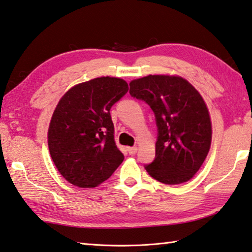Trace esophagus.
Instances as JSON below:
<instances>
[{
	"instance_id": "34e87169",
	"label": "esophagus",
	"mask_w": 252,
	"mask_h": 252,
	"mask_svg": "<svg viewBox=\"0 0 252 252\" xmlns=\"http://www.w3.org/2000/svg\"><path fill=\"white\" fill-rule=\"evenodd\" d=\"M127 152H129L130 155H134L137 152V147L136 146H132V147H127Z\"/></svg>"
}]
</instances>
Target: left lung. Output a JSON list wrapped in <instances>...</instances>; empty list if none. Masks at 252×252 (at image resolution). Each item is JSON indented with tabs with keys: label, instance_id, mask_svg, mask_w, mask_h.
<instances>
[{
	"label": "left lung",
	"instance_id": "8db88e82",
	"mask_svg": "<svg viewBox=\"0 0 252 252\" xmlns=\"http://www.w3.org/2000/svg\"><path fill=\"white\" fill-rule=\"evenodd\" d=\"M130 95L145 101L155 115L156 154L146 171L166 185L190 180L212 140L209 110L199 92L182 77L149 75L130 83Z\"/></svg>",
	"mask_w": 252,
	"mask_h": 252
}]
</instances>
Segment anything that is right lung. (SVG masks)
<instances>
[{
    "mask_svg": "<svg viewBox=\"0 0 252 252\" xmlns=\"http://www.w3.org/2000/svg\"><path fill=\"white\" fill-rule=\"evenodd\" d=\"M129 86L116 77H98L72 87L59 101L48 131L51 158L70 184L93 188L123 161L113 139L110 109Z\"/></svg>",
    "mask_w": 252,
    "mask_h": 252,
    "instance_id": "right-lung-1",
    "label": "right lung"
}]
</instances>
